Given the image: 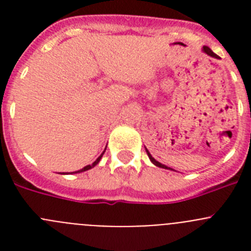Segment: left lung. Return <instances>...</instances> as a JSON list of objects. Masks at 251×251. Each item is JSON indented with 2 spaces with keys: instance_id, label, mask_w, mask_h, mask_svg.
Instances as JSON below:
<instances>
[{
  "instance_id": "obj_1",
  "label": "left lung",
  "mask_w": 251,
  "mask_h": 251,
  "mask_svg": "<svg viewBox=\"0 0 251 251\" xmlns=\"http://www.w3.org/2000/svg\"><path fill=\"white\" fill-rule=\"evenodd\" d=\"M203 51H205V52H206V54H207V55H210V56H212V57H216V59H217V55L215 54V52H214V51L211 50V49H210V48H207V46H203ZM146 152H147L148 157H150L151 162H152L153 165H156L157 167H161V168H167V170H172V168L167 167V166H165V165H162V163H159L158 161H156V159L153 158V157L151 156V153L148 152V150H147V148H146Z\"/></svg>"
}]
</instances>
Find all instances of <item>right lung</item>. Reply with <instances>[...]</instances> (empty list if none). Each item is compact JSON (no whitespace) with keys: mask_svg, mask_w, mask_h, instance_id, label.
<instances>
[{"mask_svg":"<svg viewBox=\"0 0 251 251\" xmlns=\"http://www.w3.org/2000/svg\"><path fill=\"white\" fill-rule=\"evenodd\" d=\"M104 152H105V151H104ZM104 152L101 153L100 156L98 157V158H97V161L95 162H93V165H88V166H85V167L84 168H81V170H79V171H75V172H73V174H79V172H84V171H88V170H90V168H93L94 167V166H97L99 163V161H100V158L101 157H103V154H104Z\"/></svg>","mask_w":251,"mask_h":251,"instance_id":"obj_1","label":"right lung"}]
</instances>
